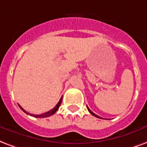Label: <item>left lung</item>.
Listing matches in <instances>:
<instances>
[{"label":"left lung","mask_w":147,"mask_h":147,"mask_svg":"<svg viewBox=\"0 0 147 147\" xmlns=\"http://www.w3.org/2000/svg\"><path fill=\"white\" fill-rule=\"evenodd\" d=\"M87 109H88V111H90V114H91V115H93V116H95V117H96V118H101L100 117H99L98 115H95V114H94V113L93 112V111H90V108H89V107H87Z\"/></svg>","instance_id":"obj_1"}]
</instances>
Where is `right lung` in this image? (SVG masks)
<instances>
[{
  "instance_id": "obj_1",
  "label": "right lung",
  "mask_w": 147,
  "mask_h": 147,
  "mask_svg": "<svg viewBox=\"0 0 147 147\" xmlns=\"http://www.w3.org/2000/svg\"><path fill=\"white\" fill-rule=\"evenodd\" d=\"M61 101H62V96L61 97V99H60L59 102L57 103V105L55 106V107L53 108V109H51V111H47V112L46 113H43V114H42V115H32V114H30V113H28L26 112L25 110L22 108V107L19 105V107H20V108H21L22 111H23L24 112L26 113V114H27V115H31V116H32V117H35V118H47V117H49V116H51V115H53L54 114V113L57 111V110H58V108H59L60 105H61Z\"/></svg>"
}]
</instances>
